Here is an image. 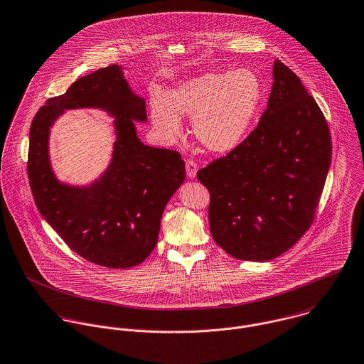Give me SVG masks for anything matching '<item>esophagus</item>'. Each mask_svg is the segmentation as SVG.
Segmentation results:
<instances>
[{"label": "esophagus", "instance_id": "1", "mask_svg": "<svg viewBox=\"0 0 364 364\" xmlns=\"http://www.w3.org/2000/svg\"><path fill=\"white\" fill-rule=\"evenodd\" d=\"M185 166H186V175H188V178L193 179V178L196 176V172H198V162L193 161V159H186Z\"/></svg>", "mask_w": 364, "mask_h": 364}]
</instances>
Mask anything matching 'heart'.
<instances>
[{"label": "heart", "mask_w": 364, "mask_h": 364, "mask_svg": "<svg viewBox=\"0 0 364 364\" xmlns=\"http://www.w3.org/2000/svg\"><path fill=\"white\" fill-rule=\"evenodd\" d=\"M263 87L250 68L208 71L179 84L166 98L151 102V120L168 140L181 133L179 117H193L196 140L211 153H228L247 136L258 110Z\"/></svg>", "instance_id": "b5f03b06"}]
</instances>
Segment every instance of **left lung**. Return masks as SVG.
I'll return each mask as SVG.
<instances>
[{
    "label": "left lung",
    "mask_w": 364,
    "mask_h": 364,
    "mask_svg": "<svg viewBox=\"0 0 364 364\" xmlns=\"http://www.w3.org/2000/svg\"><path fill=\"white\" fill-rule=\"evenodd\" d=\"M273 78L258 126L198 172L211 237L235 259H273L304 235L331 164V132L315 100L280 60Z\"/></svg>",
    "instance_id": "1"
}]
</instances>
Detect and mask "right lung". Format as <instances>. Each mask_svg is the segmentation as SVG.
I'll return each instance as SVG.
<instances>
[{
  "label": "right lung",
  "instance_id": "right-lung-1",
  "mask_svg": "<svg viewBox=\"0 0 364 364\" xmlns=\"http://www.w3.org/2000/svg\"><path fill=\"white\" fill-rule=\"evenodd\" d=\"M90 105L118 117L112 164L90 188L60 186L48 164V129L64 108ZM146 119V101L130 92L120 67L107 65L48 100L31 124L28 178L38 210L75 254L100 266L126 269L147 259L162 211L185 179L178 151L144 146L136 136L133 120Z\"/></svg>",
  "mask_w": 364,
  "mask_h": 364
}]
</instances>
